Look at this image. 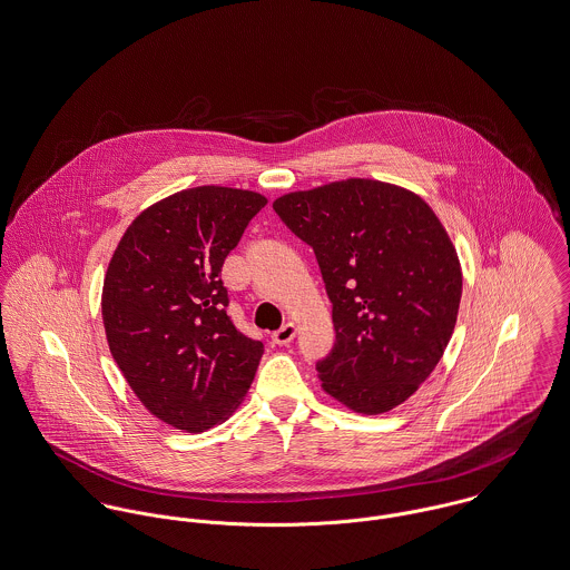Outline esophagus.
Listing matches in <instances>:
<instances>
[{
	"instance_id": "1",
	"label": "esophagus",
	"mask_w": 570,
	"mask_h": 570,
	"mask_svg": "<svg viewBox=\"0 0 570 570\" xmlns=\"http://www.w3.org/2000/svg\"><path fill=\"white\" fill-rule=\"evenodd\" d=\"M295 334H297V325L288 321L286 325H282V327L273 334V343L279 345V347H284V345H288V343L295 338Z\"/></svg>"
}]
</instances>
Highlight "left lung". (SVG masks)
<instances>
[{
  "label": "left lung",
  "mask_w": 570,
  "mask_h": 570,
  "mask_svg": "<svg viewBox=\"0 0 570 570\" xmlns=\"http://www.w3.org/2000/svg\"><path fill=\"white\" fill-rule=\"evenodd\" d=\"M316 256L336 343L316 362L327 394L362 414L403 403L446 350L462 268L434 210L414 193L351 177L273 202Z\"/></svg>",
  "instance_id": "obj_1"
}]
</instances>
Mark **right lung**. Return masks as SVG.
Masks as SVG:
<instances>
[{
	"label": "right lung",
	"mask_w": 570,
	"mask_h": 570,
	"mask_svg": "<svg viewBox=\"0 0 570 570\" xmlns=\"http://www.w3.org/2000/svg\"><path fill=\"white\" fill-rule=\"evenodd\" d=\"M264 206L240 188L181 190L131 220L108 264L110 353L142 405L177 430L217 425L258 371L264 345L232 323L220 268Z\"/></svg>",
	"instance_id": "add662e5"
}]
</instances>
